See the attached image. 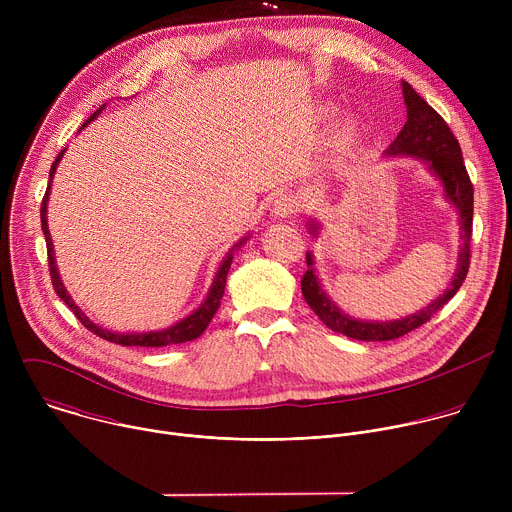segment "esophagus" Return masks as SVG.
Returning a JSON list of instances; mask_svg holds the SVG:
<instances>
[{
  "instance_id": "1",
  "label": "esophagus",
  "mask_w": 512,
  "mask_h": 512,
  "mask_svg": "<svg viewBox=\"0 0 512 512\" xmlns=\"http://www.w3.org/2000/svg\"><path fill=\"white\" fill-rule=\"evenodd\" d=\"M300 208V202L294 194H281L275 202H273V214L277 218H289L294 216Z\"/></svg>"
}]
</instances>
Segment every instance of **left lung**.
I'll use <instances>...</instances> for the list:
<instances>
[{
	"label": "left lung",
	"instance_id": "8db88e82",
	"mask_svg": "<svg viewBox=\"0 0 512 512\" xmlns=\"http://www.w3.org/2000/svg\"><path fill=\"white\" fill-rule=\"evenodd\" d=\"M403 99L407 105V121L395 141L389 145L387 156H415L429 164L433 174L442 180L446 196L460 212V225H462V249L458 259V271L444 294L431 302L427 308L419 310L401 320L393 322H362L354 320L344 314L330 298L324 294V289L318 283L314 273L312 255H306L308 271L302 277V294L314 314L334 332H340L354 340H367V342H385L395 340L411 330L429 322L437 312H440L462 287L468 269H470V241H472V214H474V188L464 166L462 150L456 135L450 131L444 117L431 109L417 91L403 83ZM316 229V227H312Z\"/></svg>",
	"mask_w": 512,
	"mask_h": 512
}]
</instances>
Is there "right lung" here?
<instances>
[{"label":"right lung","mask_w":512,"mask_h":512,"mask_svg":"<svg viewBox=\"0 0 512 512\" xmlns=\"http://www.w3.org/2000/svg\"><path fill=\"white\" fill-rule=\"evenodd\" d=\"M103 107H105V105H103ZM103 107H101V109H103ZM101 109H97V111L89 117V121H87L85 125H89V123L101 113ZM85 125H83V127H85ZM83 127H81V129H83ZM62 154H64V150L58 152L56 160H54L52 166H50V182H52V176H54V172H56V166H58ZM50 182H48V188H46V194H44L42 206H40V221H42V231H44V237H46L50 279H52V287H54V291L58 294V298L72 310V314L77 316V320H79L87 330H91L93 334H97L99 338H103V340H107V342L121 344V346H148V348L156 346V348H158V346L182 344V342H190V340L198 338V336L206 330V326L210 324V320H212V316L216 314L218 306H221V300H223V294H225L227 273H229V267H231V263H233V251L227 255V259L223 261V265L218 267L216 277H214V283H212V287H210V291H208L206 300L200 304V308H198L196 312H192V314H190L188 318H184L182 322H178V324H174V326H170V328H166V330L143 332V334H117V332L103 330V328H99L97 324H93V322L79 310V306H77L75 302H72V298L66 294V289H64V285H62V281H60V277H58V271H56V265H54L52 239H50V231H48V223H46V202H48ZM243 241H245V239H243ZM243 241H241V243H243ZM241 243H237V245H241ZM233 249H235V247H233Z\"/></svg>","instance_id":"1"}]
</instances>
